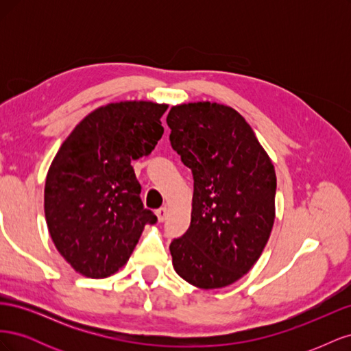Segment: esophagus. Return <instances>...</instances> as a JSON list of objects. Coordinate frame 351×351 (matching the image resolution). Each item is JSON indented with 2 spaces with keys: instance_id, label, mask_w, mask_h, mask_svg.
<instances>
[{
  "instance_id": "34e87169",
  "label": "esophagus",
  "mask_w": 351,
  "mask_h": 351,
  "mask_svg": "<svg viewBox=\"0 0 351 351\" xmlns=\"http://www.w3.org/2000/svg\"><path fill=\"white\" fill-rule=\"evenodd\" d=\"M167 212H168L167 206H162V208H159V209L156 210V217H158V221H159V222L165 221V218H167Z\"/></svg>"
}]
</instances>
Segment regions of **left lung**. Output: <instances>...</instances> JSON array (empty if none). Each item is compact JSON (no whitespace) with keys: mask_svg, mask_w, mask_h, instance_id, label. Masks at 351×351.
Wrapping results in <instances>:
<instances>
[{"mask_svg":"<svg viewBox=\"0 0 351 351\" xmlns=\"http://www.w3.org/2000/svg\"><path fill=\"white\" fill-rule=\"evenodd\" d=\"M167 124L173 149L195 180L190 227L169 244L173 267L199 289H222L252 269L269 240L274 164L249 123L228 105H174Z\"/></svg>","mask_w":351,"mask_h":351,"instance_id":"obj_1","label":"left lung"}]
</instances>
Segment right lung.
Segmentation results:
<instances>
[{
    "label": "right lung",
    "instance_id": "add662e5",
    "mask_svg": "<svg viewBox=\"0 0 351 351\" xmlns=\"http://www.w3.org/2000/svg\"><path fill=\"white\" fill-rule=\"evenodd\" d=\"M167 104L111 102L88 114L62 142L49 165L44 208L49 236L70 267L107 278L132 256L146 224L133 159L161 139Z\"/></svg>",
    "mask_w": 351,
    "mask_h": 351
}]
</instances>
